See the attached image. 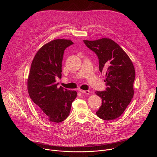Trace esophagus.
Instances as JSON below:
<instances>
[{
  "label": "esophagus",
  "instance_id": "obj_1",
  "mask_svg": "<svg viewBox=\"0 0 157 157\" xmlns=\"http://www.w3.org/2000/svg\"><path fill=\"white\" fill-rule=\"evenodd\" d=\"M79 92H81V93L86 94H89V93H90V91H89V90L84 91V90H82V89H79Z\"/></svg>",
  "mask_w": 157,
  "mask_h": 157
}]
</instances>
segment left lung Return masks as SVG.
<instances>
[{"instance_id":"8db88e82","label":"left lung","mask_w":157,"mask_h":157,"mask_svg":"<svg viewBox=\"0 0 157 157\" xmlns=\"http://www.w3.org/2000/svg\"><path fill=\"white\" fill-rule=\"evenodd\" d=\"M83 41L98 56L100 72L105 73V90L96 91L102 99L96 114L105 121L116 119L123 114L133 96L136 71L133 63L113 40L104 38Z\"/></svg>"}]
</instances>
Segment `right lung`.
I'll list each match as a JSON object with an SVG mask.
<instances>
[{
  "mask_svg": "<svg viewBox=\"0 0 157 157\" xmlns=\"http://www.w3.org/2000/svg\"><path fill=\"white\" fill-rule=\"evenodd\" d=\"M71 40L57 39L43 45L31 64L27 86L29 96L43 118L59 123L68 117L77 96L75 91L57 87L56 78H61L62 61Z\"/></svg>",
  "mask_w": 157,
  "mask_h": 157,
  "instance_id": "add662e5",
  "label": "right lung"
}]
</instances>
